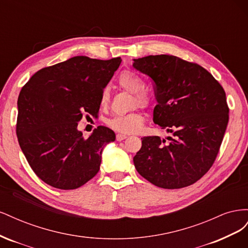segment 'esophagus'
Wrapping results in <instances>:
<instances>
[{"label": "esophagus", "instance_id": "34e87169", "mask_svg": "<svg viewBox=\"0 0 248 248\" xmlns=\"http://www.w3.org/2000/svg\"><path fill=\"white\" fill-rule=\"evenodd\" d=\"M126 138H127L126 134H122V133H118L117 136H116V140H117L118 141H121V140H125Z\"/></svg>", "mask_w": 248, "mask_h": 248}]
</instances>
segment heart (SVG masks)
Here are the masks:
<instances>
[{"label":"heart","mask_w":248,"mask_h":248,"mask_svg":"<svg viewBox=\"0 0 248 248\" xmlns=\"http://www.w3.org/2000/svg\"><path fill=\"white\" fill-rule=\"evenodd\" d=\"M118 82L121 88L127 92L134 94V102L140 107H147L150 103V97L144 91L145 82L139 74L132 71H124L118 78ZM109 98L108 88H104L100 93V104L106 106ZM144 123V117L139 111L129 112L126 115H116L108 120V126L116 131L122 133H134L140 129Z\"/></svg>","instance_id":"1"}]
</instances>
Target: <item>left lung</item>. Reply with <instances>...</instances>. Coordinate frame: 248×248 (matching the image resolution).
<instances>
[{"label":"left lung","mask_w":248,"mask_h":248,"mask_svg":"<svg viewBox=\"0 0 248 248\" xmlns=\"http://www.w3.org/2000/svg\"><path fill=\"white\" fill-rule=\"evenodd\" d=\"M133 68L154 81L153 121L171 133L141 139L133 157L139 174L155 186L177 189L212 167L229 122L224 90L202 66L175 56L133 59Z\"/></svg>","instance_id":"obj_1"}]
</instances>
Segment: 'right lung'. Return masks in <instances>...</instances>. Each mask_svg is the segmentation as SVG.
<instances>
[{
  "label": "right lung",
  "mask_w": 248,
  "mask_h": 248,
  "mask_svg": "<svg viewBox=\"0 0 248 248\" xmlns=\"http://www.w3.org/2000/svg\"><path fill=\"white\" fill-rule=\"evenodd\" d=\"M121 58L85 56L37 71L17 100L16 134L35 174L55 188L76 189L100 169L103 148L115 132L99 126L88 139L78 130L82 114L95 115L100 93L121 64Z\"/></svg>",
  "instance_id": "obj_1"
}]
</instances>
